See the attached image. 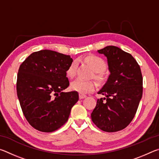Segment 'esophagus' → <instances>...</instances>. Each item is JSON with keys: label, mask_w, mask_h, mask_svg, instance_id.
I'll use <instances>...</instances> for the list:
<instances>
[{"label": "esophagus", "mask_w": 159, "mask_h": 159, "mask_svg": "<svg viewBox=\"0 0 159 159\" xmlns=\"http://www.w3.org/2000/svg\"><path fill=\"white\" fill-rule=\"evenodd\" d=\"M86 95L85 94H82V93H79V98L80 99H83V98H86Z\"/></svg>", "instance_id": "obj_1"}]
</instances>
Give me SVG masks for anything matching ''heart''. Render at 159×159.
<instances>
[{"label":"heart","mask_w":159,"mask_h":159,"mask_svg":"<svg viewBox=\"0 0 159 159\" xmlns=\"http://www.w3.org/2000/svg\"><path fill=\"white\" fill-rule=\"evenodd\" d=\"M85 62L89 65L95 71L93 78L99 84H103L106 81L107 77L105 70L107 68V64L102 57L97 55H90L85 58ZM76 74V63L73 61L69 64L66 70V75L69 79H74ZM95 88V83L92 80L85 81L80 79L76 80L71 84V89L76 91L79 93H88L92 92Z\"/></svg>","instance_id":"1"}]
</instances>
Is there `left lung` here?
<instances>
[{
  "mask_svg": "<svg viewBox=\"0 0 159 159\" xmlns=\"http://www.w3.org/2000/svg\"><path fill=\"white\" fill-rule=\"evenodd\" d=\"M98 52L107 57L111 74L98 92L106 98L98 99L91 118L100 130L113 133L133 120L142 96L143 79L139 65L130 53L113 45Z\"/></svg>",
  "mask_w": 159,
  "mask_h": 159,
  "instance_id": "1",
  "label": "left lung"
}]
</instances>
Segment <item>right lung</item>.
Here are the masks:
<instances>
[{
    "instance_id": "add662e5",
    "label": "right lung",
    "mask_w": 159,
    "mask_h": 159,
    "mask_svg": "<svg viewBox=\"0 0 159 159\" xmlns=\"http://www.w3.org/2000/svg\"><path fill=\"white\" fill-rule=\"evenodd\" d=\"M72 61L69 55L42 50L31 54L19 68V101L26 119L36 130L51 133L61 128L79 100L76 91L61 92L69 85L66 70Z\"/></svg>"
}]
</instances>
